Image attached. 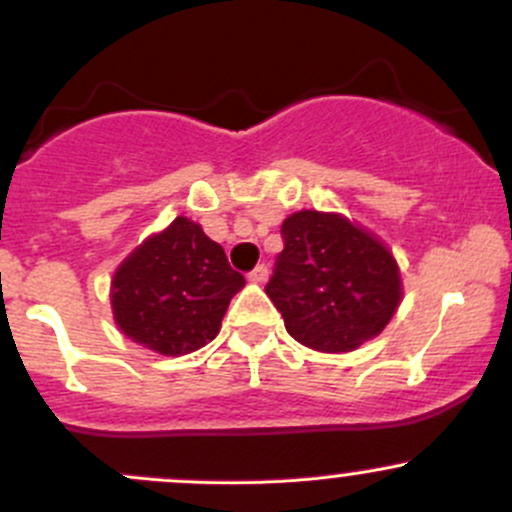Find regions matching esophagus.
<instances>
[{
	"label": "esophagus",
	"instance_id": "34e87169",
	"mask_svg": "<svg viewBox=\"0 0 512 512\" xmlns=\"http://www.w3.org/2000/svg\"><path fill=\"white\" fill-rule=\"evenodd\" d=\"M267 277H270V270H267V265H257L255 270H252L250 275H247V280L255 282V285H265Z\"/></svg>",
	"mask_w": 512,
	"mask_h": 512
}]
</instances>
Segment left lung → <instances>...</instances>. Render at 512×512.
Masks as SVG:
<instances>
[{"instance_id":"8db88e82","label":"left lung","mask_w":512,"mask_h":512,"mask_svg":"<svg viewBox=\"0 0 512 512\" xmlns=\"http://www.w3.org/2000/svg\"><path fill=\"white\" fill-rule=\"evenodd\" d=\"M285 250L265 292L289 337L317 352H354L379 337L401 302L394 255L337 213L302 210L282 223Z\"/></svg>"}]
</instances>
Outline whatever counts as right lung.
Returning <instances> with one entry per match:
<instances>
[{
  "label": "right lung",
  "mask_w": 512,
  "mask_h": 512,
  "mask_svg": "<svg viewBox=\"0 0 512 512\" xmlns=\"http://www.w3.org/2000/svg\"><path fill=\"white\" fill-rule=\"evenodd\" d=\"M245 277L203 227L175 218L131 252L111 282L113 319L126 337L163 356L213 342Z\"/></svg>",
  "instance_id": "add662e5"
}]
</instances>
